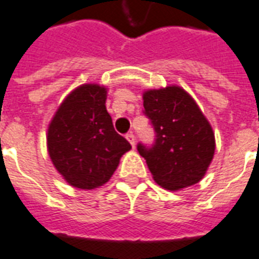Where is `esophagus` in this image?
<instances>
[{"label": "esophagus", "instance_id": "34e87169", "mask_svg": "<svg viewBox=\"0 0 259 259\" xmlns=\"http://www.w3.org/2000/svg\"><path fill=\"white\" fill-rule=\"evenodd\" d=\"M126 140L129 141V144L132 145V146H136V136H134L133 133H129V134H126Z\"/></svg>", "mask_w": 259, "mask_h": 259}]
</instances>
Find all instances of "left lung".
Segmentation results:
<instances>
[{
	"mask_svg": "<svg viewBox=\"0 0 259 259\" xmlns=\"http://www.w3.org/2000/svg\"><path fill=\"white\" fill-rule=\"evenodd\" d=\"M145 114L154 126L155 144L138 145L154 181L170 191L205 177L215 151V137L194 98L177 85L145 90Z\"/></svg>",
	"mask_w": 259,
	"mask_h": 259,
	"instance_id": "left-lung-1",
	"label": "left lung"
}]
</instances>
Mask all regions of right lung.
<instances>
[{"instance_id": "1", "label": "right lung", "mask_w": 259, "mask_h": 259, "mask_svg": "<svg viewBox=\"0 0 259 259\" xmlns=\"http://www.w3.org/2000/svg\"><path fill=\"white\" fill-rule=\"evenodd\" d=\"M108 88L83 83L66 96L48 126V153L70 186L92 190L105 185L132 149L114 130L106 110Z\"/></svg>"}]
</instances>
